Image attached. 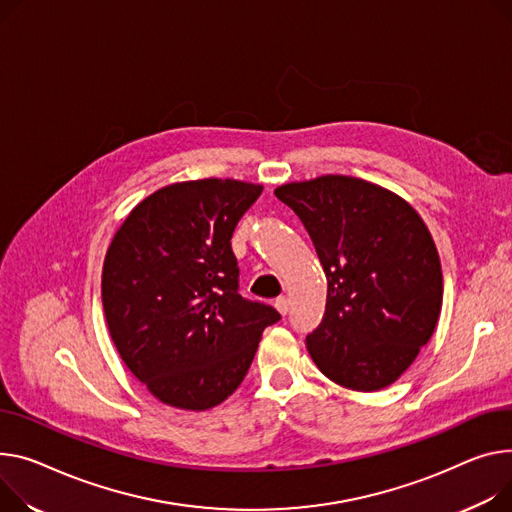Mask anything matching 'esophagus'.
Segmentation results:
<instances>
[{
  "instance_id": "esophagus-1",
  "label": "esophagus",
  "mask_w": 512,
  "mask_h": 512,
  "mask_svg": "<svg viewBox=\"0 0 512 512\" xmlns=\"http://www.w3.org/2000/svg\"><path fill=\"white\" fill-rule=\"evenodd\" d=\"M276 309H278L280 315H286V313L290 311V300H288L286 296H280V298L276 300Z\"/></svg>"
}]
</instances>
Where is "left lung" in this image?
<instances>
[{
	"label": "left lung",
	"mask_w": 512,
	"mask_h": 512,
	"mask_svg": "<svg viewBox=\"0 0 512 512\" xmlns=\"http://www.w3.org/2000/svg\"><path fill=\"white\" fill-rule=\"evenodd\" d=\"M309 230L327 278L321 325L306 335L319 370L352 391L395 383L430 342L442 306L432 234L397 193L346 175L276 189Z\"/></svg>",
	"instance_id": "left-lung-1"
}]
</instances>
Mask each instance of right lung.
Returning a JSON list of instances; mask_svg holds the SVG:
<instances>
[{
  "instance_id": "1",
  "label": "right lung",
  "mask_w": 512,
  "mask_h": 512,
  "mask_svg": "<svg viewBox=\"0 0 512 512\" xmlns=\"http://www.w3.org/2000/svg\"><path fill=\"white\" fill-rule=\"evenodd\" d=\"M263 185L199 179L166 185L135 206L102 265V309L138 381L187 412L220 405L243 383L261 333L280 321L238 294L230 247Z\"/></svg>"
}]
</instances>
